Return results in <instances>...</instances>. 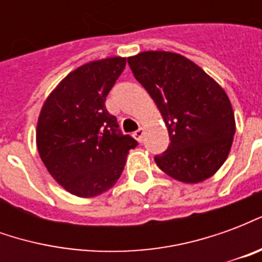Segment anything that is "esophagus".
Listing matches in <instances>:
<instances>
[{"label":"esophagus","mask_w":262,"mask_h":262,"mask_svg":"<svg viewBox=\"0 0 262 262\" xmlns=\"http://www.w3.org/2000/svg\"><path fill=\"white\" fill-rule=\"evenodd\" d=\"M133 136H135V139H136L137 142L140 143L143 140V136H144V129H143V127L137 129V130L133 133Z\"/></svg>","instance_id":"obj_1"}]
</instances>
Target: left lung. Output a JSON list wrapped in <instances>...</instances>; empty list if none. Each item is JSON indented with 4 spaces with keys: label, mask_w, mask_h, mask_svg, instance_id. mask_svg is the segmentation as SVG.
<instances>
[{
    "label": "left lung",
    "mask_w": 262,
    "mask_h": 262,
    "mask_svg": "<svg viewBox=\"0 0 262 262\" xmlns=\"http://www.w3.org/2000/svg\"><path fill=\"white\" fill-rule=\"evenodd\" d=\"M153 98L170 136L156 164L177 181L198 184L216 174L230 153L236 120L226 91L181 54L150 50L127 57Z\"/></svg>",
    "instance_id": "left-lung-1"
}]
</instances>
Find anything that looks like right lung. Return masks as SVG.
Returning <instances> with one entry per match:
<instances>
[{"mask_svg": "<svg viewBox=\"0 0 262 262\" xmlns=\"http://www.w3.org/2000/svg\"><path fill=\"white\" fill-rule=\"evenodd\" d=\"M126 57L95 60L71 71L49 94L36 126L43 164L59 185L80 198L106 192L119 180L133 137L118 132L105 99Z\"/></svg>", "mask_w": 262, "mask_h": 262, "instance_id": "1", "label": "right lung"}]
</instances>
